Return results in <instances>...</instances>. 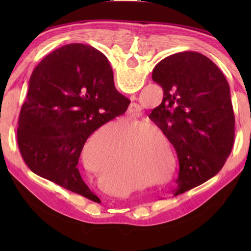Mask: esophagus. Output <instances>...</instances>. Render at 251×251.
<instances>
[{"mask_svg": "<svg viewBox=\"0 0 251 251\" xmlns=\"http://www.w3.org/2000/svg\"><path fill=\"white\" fill-rule=\"evenodd\" d=\"M130 100H136L135 95L130 96ZM138 109H139V105H138L137 103H135V101H131L130 105H129V110H130V113H133V114L137 113V112H138Z\"/></svg>", "mask_w": 251, "mask_h": 251, "instance_id": "esophagus-1", "label": "esophagus"}]
</instances>
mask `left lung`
Returning <instances> with one entry per match:
<instances>
[{
    "instance_id": "left-lung-1",
    "label": "left lung",
    "mask_w": 251,
    "mask_h": 251,
    "mask_svg": "<svg viewBox=\"0 0 251 251\" xmlns=\"http://www.w3.org/2000/svg\"><path fill=\"white\" fill-rule=\"evenodd\" d=\"M97 53L110 70L107 57ZM151 77L163 87L164 97L150 118L176 150L177 196L214 177L230 155L235 141L230 90L211 59L190 50L161 59Z\"/></svg>"
}]
</instances>
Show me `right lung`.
Wrapping results in <instances>:
<instances>
[{
  "mask_svg": "<svg viewBox=\"0 0 251 251\" xmlns=\"http://www.w3.org/2000/svg\"><path fill=\"white\" fill-rule=\"evenodd\" d=\"M129 103L96 49L75 43L55 50L34 69L20 113L18 145L25 164L45 179L95 198L80 177L79 155L90 135L123 115Z\"/></svg>",
  "mask_w": 251,
  "mask_h": 251,
  "instance_id": "right-lung-1",
  "label": "right lung"
}]
</instances>
